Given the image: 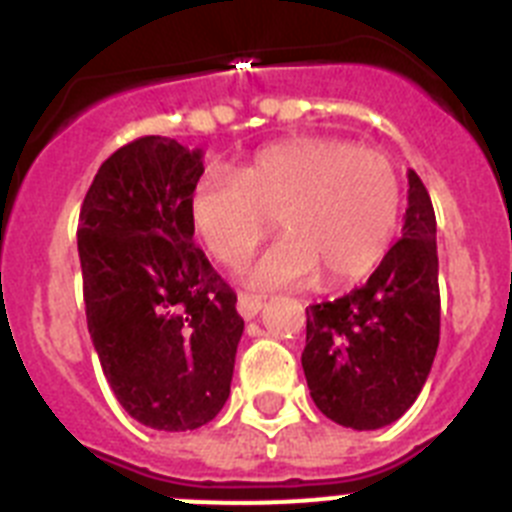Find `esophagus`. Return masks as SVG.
Segmentation results:
<instances>
[{"label":"esophagus","mask_w":512,"mask_h":512,"mask_svg":"<svg viewBox=\"0 0 512 512\" xmlns=\"http://www.w3.org/2000/svg\"><path fill=\"white\" fill-rule=\"evenodd\" d=\"M261 310H264V300H261V297L238 295V312H241V318L253 320Z\"/></svg>","instance_id":"1"}]
</instances>
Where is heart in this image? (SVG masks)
Masks as SVG:
<instances>
[{
	"label": "heart",
	"instance_id": "heart-1",
	"mask_svg": "<svg viewBox=\"0 0 512 512\" xmlns=\"http://www.w3.org/2000/svg\"><path fill=\"white\" fill-rule=\"evenodd\" d=\"M400 205V176L384 153L338 138H292L235 174L205 171L189 194V225L212 259L235 266L277 215L284 235L248 266L246 282L277 289L325 274V284L341 287L382 264Z\"/></svg>",
	"mask_w": 512,
	"mask_h": 512
}]
</instances>
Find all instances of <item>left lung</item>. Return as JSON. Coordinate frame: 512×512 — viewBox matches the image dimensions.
I'll use <instances>...</instances> for the list:
<instances>
[{
	"instance_id": "1",
	"label": "left lung",
	"mask_w": 512,
	"mask_h": 512,
	"mask_svg": "<svg viewBox=\"0 0 512 512\" xmlns=\"http://www.w3.org/2000/svg\"><path fill=\"white\" fill-rule=\"evenodd\" d=\"M402 238L364 287L307 310L302 351L320 413L354 431L395 423L418 400L441 333L436 212L408 171Z\"/></svg>"
}]
</instances>
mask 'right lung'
Segmentation results:
<instances>
[{"label": "right lung", "mask_w": 512, "mask_h": 512, "mask_svg": "<svg viewBox=\"0 0 512 512\" xmlns=\"http://www.w3.org/2000/svg\"><path fill=\"white\" fill-rule=\"evenodd\" d=\"M202 171L200 148L133 140L99 166L76 230L102 372L125 413L156 431H194L223 410L243 336L233 289L192 243Z\"/></svg>", "instance_id": "1"}]
</instances>
